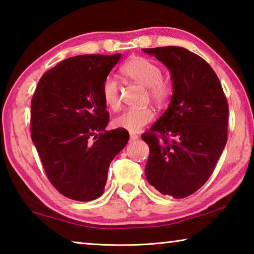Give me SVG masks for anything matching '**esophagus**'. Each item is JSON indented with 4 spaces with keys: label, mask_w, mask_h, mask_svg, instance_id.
I'll use <instances>...</instances> for the list:
<instances>
[{
    "label": "esophagus",
    "mask_w": 254,
    "mask_h": 254,
    "mask_svg": "<svg viewBox=\"0 0 254 254\" xmlns=\"http://www.w3.org/2000/svg\"><path fill=\"white\" fill-rule=\"evenodd\" d=\"M138 138H139L138 134H134V133L130 134V141H134V140H136Z\"/></svg>",
    "instance_id": "34e87169"
}]
</instances>
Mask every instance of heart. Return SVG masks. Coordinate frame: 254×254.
I'll return each mask as SVG.
<instances>
[{
    "label": "heart",
    "instance_id": "obj_1",
    "mask_svg": "<svg viewBox=\"0 0 254 254\" xmlns=\"http://www.w3.org/2000/svg\"><path fill=\"white\" fill-rule=\"evenodd\" d=\"M124 76L146 87L148 95L156 104H164L172 95V84L162 76V69L158 64L146 58H132L121 69ZM104 103L111 110H119L121 105L120 87L115 78L108 75L102 86ZM154 112L150 108H130L124 111L114 120V127L123 128L131 133H136L150 123Z\"/></svg>",
    "mask_w": 254,
    "mask_h": 254
}]
</instances>
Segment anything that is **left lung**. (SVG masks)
Listing matches in <instances>:
<instances>
[{
  "label": "left lung",
  "instance_id": "obj_1",
  "mask_svg": "<svg viewBox=\"0 0 254 254\" xmlns=\"http://www.w3.org/2000/svg\"><path fill=\"white\" fill-rule=\"evenodd\" d=\"M171 72L173 95L164 114L142 134L144 168L156 190L175 199L192 194L210 178L227 142L228 104L211 66L187 48H143Z\"/></svg>",
  "mask_w": 254,
  "mask_h": 254
}]
</instances>
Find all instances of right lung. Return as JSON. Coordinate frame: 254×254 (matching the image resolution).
<instances>
[{
    "label": "right lung",
    "instance_id": "1",
    "mask_svg": "<svg viewBox=\"0 0 254 254\" xmlns=\"http://www.w3.org/2000/svg\"><path fill=\"white\" fill-rule=\"evenodd\" d=\"M121 55H79L39 80L31 99V139L48 180L66 198L91 201L104 193L108 167L127 146L123 128L106 131L102 86Z\"/></svg>",
    "mask_w": 254,
    "mask_h": 254
}]
</instances>
